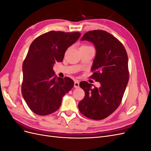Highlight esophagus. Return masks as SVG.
<instances>
[{
  "instance_id": "obj_1",
  "label": "esophagus",
  "mask_w": 151,
  "mask_h": 151,
  "mask_svg": "<svg viewBox=\"0 0 151 151\" xmlns=\"http://www.w3.org/2000/svg\"><path fill=\"white\" fill-rule=\"evenodd\" d=\"M79 87V81L76 80L74 81V88H78Z\"/></svg>"
}]
</instances>
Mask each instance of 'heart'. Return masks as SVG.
Returning <instances> with one entry per match:
<instances>
[{
  "mask_svg": "<svg viewBox=\"0 0 151 151\" xmlns=\"http://www.w3.org/2000/svg\"><path fill=\"white\" fill-rule=\"evenodd\" d=\"M83 47H85V46H83Z\"/></svg>",
  "mask_w": 151,
  "mask_h": 151,
  "instance_id": "1",
  "label": "heart"
}]
</instances>
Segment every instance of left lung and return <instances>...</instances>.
<instances>
[{
	"instance_id": "obj_1",
	"label": "left lung",
	"mask_w": 151,
	"mask_h": 151,
	"mask_svg": "<svg viewBox=\"0 0 151 151\" xmlns=\"http://www.w3.org/2000/svg\"><path fill=\"white\" fill-rule=\"evenodd\" d=\"M91 42L96 48V57L91 78L99 82V88L81 82L84 98L78 104L80 112L91 119L103 120L119 106L129 82L128 56L123 45L115 36L103 30L87 32L81 41Z\"/></svg>"
}]
</instances>
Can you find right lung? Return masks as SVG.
<instances>
[{"label": "right lung", "mask_w": 151, "mask_h": 151, "mask_svg": "<svg viewBox=\"0 0 151 151\" xmlns=\"http://www.w3.org/2000/svg\"><path fill=\"white\" fill-rule=\"evenodd\" d=\"M81 33L51 31L36 38L22 64V95L31 110L38 115H50L60 108L64 95L74 83L69 77H57L53 67L62 62L67 49Z\"/></svg>", "instance_id": "add662e5"}]
</instances>
